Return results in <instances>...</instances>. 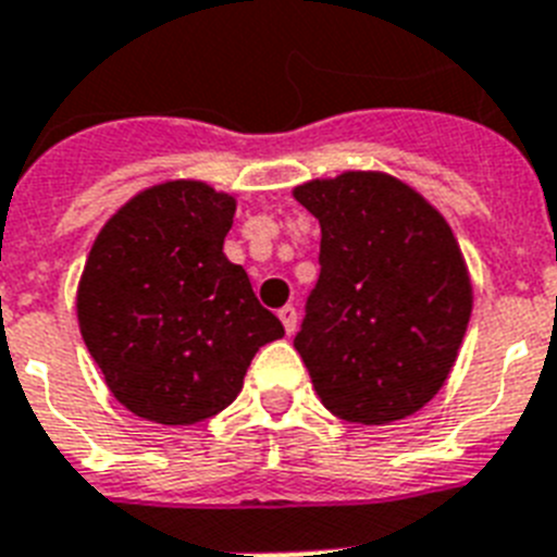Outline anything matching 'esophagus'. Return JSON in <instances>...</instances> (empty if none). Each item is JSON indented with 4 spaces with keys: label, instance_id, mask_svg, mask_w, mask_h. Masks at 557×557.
<instances>
[{
    "label": "esophagus",
    "instance_id": "esophagus-1",
    "mask_svg": "<svg viewBox=\"0 0 557 557\" xmlns=\"http://www.w3.org/2000/svg\"><path fill=\"white\" fill-rule=\"evenodd\" d=\"M277 318L286 325V334H294V329H297V309H294V306H283V309L277 311Z\"/></svg>",
    "mask_w": 557,
    "mask_h": 557
}]
</instances>
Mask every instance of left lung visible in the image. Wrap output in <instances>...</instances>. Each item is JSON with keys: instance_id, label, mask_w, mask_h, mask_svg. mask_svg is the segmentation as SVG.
<instances>
[{"instance_id": "left-lung-1", "label": "left lung", "mask_w": 557, "mask_h": 557, "mask_svg": "<svg viewBox=\"0 0 557 557\" xmlns=\"http://www.w3.org/2000/svg\"><path fill=\"white\" fill-rule=\"evenodd\" d=\"M320 220V277L294 337L332 414L381 426L432 400L449 377L472 283L449 223L381 171L294 188Z\"/></svg>"}]
</instances>
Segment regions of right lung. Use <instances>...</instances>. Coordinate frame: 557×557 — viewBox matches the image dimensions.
Listing matches in <instances>:
<instances>
[{"mask_svg": "<svg viewBox=\"0 0 557 557\" xmlns=\"http://www.w3.org/2000/svg\"><path fill=\"white\" fill-rule=\"evenodd\" d=\"M234 197L194 180L116 211L85 263L76 318L108 388L139 418L188 426L232 404L260 346L283 337L223 255Z\"/></svg>", "mask_w": 557, "mask_h": 557, "instance_id": "obj_1", "label": "right lung"}]
</instances>
